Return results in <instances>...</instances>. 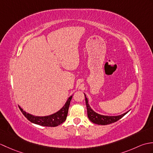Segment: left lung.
Listing matches in <instances>:
<instances>
[{
	"instance_id": "1",
	"label": "left lung",
	"mask_w": 153,
	"mask_h": 153,
	"mask_svg": "<svg viewBox=\"0 0 153 153\" xmlns=\"http://www.w3.org/2000/svg\"><path fill=\"white\" fill-rule=\"evenodd\" d=\"M85 95V94H84ZM85 103L87 106V116L90 120L91 122H92L98 125H108L110 123L116 122L121 119L123 116H125L127 113L129 111L126 112V113L123 114L119 115V116H104L99 114L95 112L93 110L91 109V106H89L88 103V100H87L86 95H85Z\"/></svg>"
}]
</instances>
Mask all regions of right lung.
I'll use <instances>...</instances> for the list:
<instances>
[{"mask_svg": "<svg viewBox=\"0 0 153 153\" xmlns=\"http://www.w3.org/2000/svg\"><path fill=\"white\" fill-rule=\"evenodd\" d=\"M71 98L72 96H70L65 103L64 106L57 112L47 116H35L25 112L20 106H19V108L25 118L31 122L42 126L56 127L60 125L66 120Z\"/></svg>", "mask_w": 153, "mask_h": 153, "instance_id": "add662e5", "label": "right lung"}]
</instances>
